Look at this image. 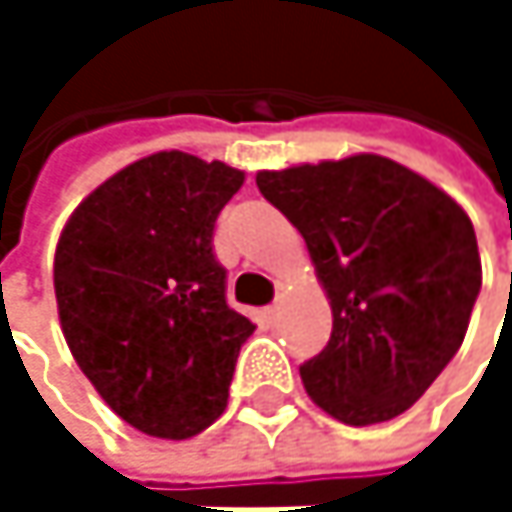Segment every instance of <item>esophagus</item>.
I'll return each mask as SVG.
<instances>
[{"label": "esophagus", "mask_w": 512, "mask_h": 512, "mask_svg": "<svg viewBox=\"0 0 512 512\" xmlns=\"http://www.w3.org/2000/svg\"><path fill=\"white\" fill-rule=\"evenodd\" d=\"M263 314H266V320H275V314H278V302H275V305H269Z\"/></svg>", "instance_id": "esophagus-1"}]
</instances>
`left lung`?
Masks as SVG:
<instances>
[{"instance_id":"8db88e82","label":"left lung","mask_w":512,"mask_h":512,"mask_svg":"<svg viewBox=\"0 0 512 512\" xmlns=\"http://www.w3.org/2000/svg\"><path fill=\"white\" fill-rule=\"evenodd\" d=\"M260 195L305 237L332 302V338L299 367L308 397L367 427L406 412L457 356L480 255L460 204L376 154L257 171Z\"/></svg>"}]
</instances>
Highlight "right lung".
Wrapping results in <instances>:
<instances>
[{
  "instance_id": "add662e5",
  "label": "right lung",
  "mask_w": 512,
  "mask_h": 512,
  "mask_svg": "<svg viewBox=\"0 0 512 512\" xmlns=\"http://www.w3.org/2000/svg\"><path fill=\"white\" fill-rule=\"evenodd\" d=\"M246 174L183 151L100 183L67 219L52 266L64 341L136 430L192 439L228 406L255 323L225 299L213 228Z\"/></svg>"
}]
</instances>
